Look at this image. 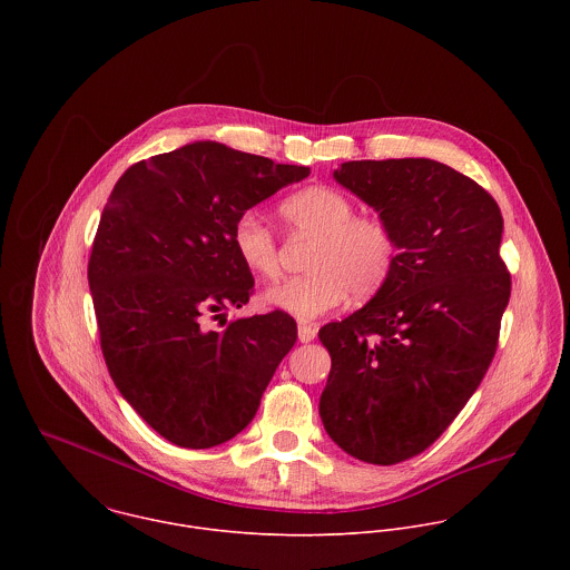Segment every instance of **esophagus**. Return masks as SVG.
<instances>
[{
	"label": "esophagus",
	"instance_id": "1",
	"mask_svg": "<svg viewBox=\"0 0 570 570\" xmlns=\"http://www.w3.org/2000/svg\"><path fill=\"white\" fill-rule=\"evenodd\" d=\"M316 333H318V328L314 325H307V323L298 325V340L301 342H312L316 337Z\"/></svg>",
	"mask_w": 570,
	"mask_h": 570
}]
</instances>
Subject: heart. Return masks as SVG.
<instances>
[{"label":"heart","mask_w":570,"mask_h":570,"mask_svg":"<svg viewBox=\"0 0 570 570\" xmlns=\"http://www.w3.org/2000/svg\"><path fill=\"white\" fill-rule=\"evenodd\" d=\"M289 230L316 237L307 256L312 272L276 283L265 301L298 321H316L353 298L373 296L391 276L395 237L386 222L355 215L353 202L328 186H309L287 197L278 208ZM233 244L245 267L263 278H276L278 244L274 233L252 213L237 219Z\"/></svg>","instance_id":"heart-1"}]
</instances>
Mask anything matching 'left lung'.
<instances>
[{"label":"left lung","instance_id":"obj_1","mask_svg":"<svg viewBox=\"0 0 570 570\" xmlns=\"http://www.w3.org/2000/svg\"><path fill=\"white\" fill-rule=\"evenodd\" d=\"M333 177L380 213L397 254L362 309L318 331L331 355L321 419L346 454L395 465L430 448L488 373L511 294L502 215L483 186L428 158L355 160Z\"/></svg>","mask_w":570,"mask_h":570}]
</instances>
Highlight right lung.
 Wrapping results in <instances>:
<instances>
[{"label":"right lung","instance_id":"add662e5","mask_svg":"<svg viewBox=\"0 0 570 570\" xmlns=\"http://www.w3.org/2000/svg\"><path fill=\"white\" fill-rule=\"evenodd\" d=\"M307 175L309 166L202 140L116 181L87 265L100 348L120 395L166 441L190 450L230 441L294 346L296 321L281 309L219 331L206 318L252 296L233 244L237 219Z\"/></svg>","mask_w":570,"mask_h":570}]
</instances>
